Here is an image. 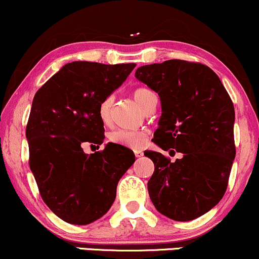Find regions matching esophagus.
I'll return each mask as SVG.
<instances>
[{
  "label": "esophagus",
  "mask_w": 259,
  "mask_h": 259,
  "mask_svg": "<svg viewBox=\"0 0 259 259\" xmlns=\"http://www.w3.org/2000/svg\"><path fill=\"white\" fill-rule=\"evenodd\" d=\"M135 155L137 156V158H141V156H143V152H142L141 149H137V150H135Z\"/></svg>",
  "instance_id": "1"
}]
</instances>
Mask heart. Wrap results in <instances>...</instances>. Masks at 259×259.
Listing matches in <instances>:
<instances>
[{
    "mask_svg": "<svg viewBox=\"0 0 259 259\" xmlns=\"http://www.w3.org/2000/svg\"><path fill=\"white\" fill-rule=\"evenodd\" d=\"M153 95L155 94L147 88H138L133 92V98L143 109ZM110 107H111V99L110 98H106L105 100L101 101L100 106H99V117L103 123H107L110 121ZM147 137L148 135L145 131L116 130L109 135V141L114 144L138 149V148L143 147Z\"/></svg>",
    "mask_w": 259,
    "mask_h": 259,
    "instance_id": "obj_1",
    "label": "heart"
}]
</instances>
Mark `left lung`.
Wrapping results in <instances>:
<instances>
[{"instance_id":"left-lung-1","label":"left lung","mask_w":259,"mask_h":259,"mask_svg":"<svg viewBox=\"0 0 259 259\" xmlns=\"http://www.w3.org/2000/svg\"><path fill=\"white\" fill-rule=\"evenodd\" d=\"M137 79L156 92L162 114L154 143L182 158L171 161L144 152L154 162L148 191L154 207L176 222L196 219L223 198L236 154L235 109L208 66L184 60L142 66Z\"/></svg>"}]
</instances>
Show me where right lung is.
<instances>
[{"mask_svg": "<svg viewBox=\"0 0 259 259\" xmlns=\"http://www.w3.org/2000/svg\"><path fill=\"white\" fill-rule=\"evenodd\" d=\"M135 67L67 63L34 97L25 130L29 166L45 204L66 223L87 225L103 217L136 160L132 150L114 143L94 154L83 150L104 142L99 106Z\"/></svg>", "mask_w": 259, "mask_h": 259, "instance_id": "add662e5", "label": "right lung"}]
</instances>
